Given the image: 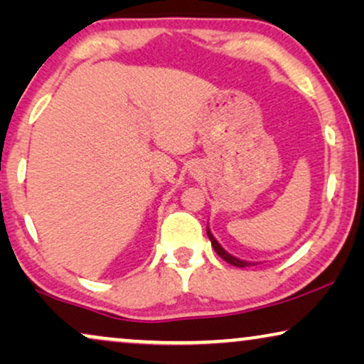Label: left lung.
<instances>
[{
  "label": "left lung",
  "instance_id": "obj_1",
  "mask_svg": "<svg viewBox=\"0 0 364 364\" xmlns=\"http://www.w3.org/2000/svg\"><path fill=\"white\" fill-rule=\"evenodd\" d=\"M207 235H208V238H210V242H212V247H213V250L217 252V255H218V257H222L223 260H225L227 263H230V265H233V267H238V268H243V267H248V265H252V263H248V262H243V260H238V258L232 257L230 253H227L225 250H223L220 243H218V242L215 240V237H213L212 233H210V230H208V227H207Z\"/></svg>",
  "mask_w": 364,
  "mask_h": 364
}]
</instances>
